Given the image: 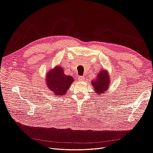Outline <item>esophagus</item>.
Listing matches in <instances>:
<instances>
[{"instance_id":"1","label":"esophagus","mask_w":153,"mask_h":153,"mask_svg":"<svg viewBox=\"0 0 153 153\" xmlns=\"http://www.w3.org/2000/svg\"><path fill=\"white\" fill-rule=\"evenodd\" d=\"M77 79L79 81H83L84 79V76H79L77 77Z\"/></svg>"}]
</instances>
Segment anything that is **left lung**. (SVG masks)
I'll list each match as a JSON object with an SVG mask.
<instances>
[{
    "instance_id": "left-lung-1",
    "label": "left lung",
    "mask_w": 153,
    "mask_h": 153,
    "mask_svg": "<svg viewBox=\"0 0 153 153\" xmlns=\"http://www.w3.org/2000/svg\"><path fill=\"white\" fill-rule=\"evenodd\" d=\"M94 88V91L97 95L105 93L109 88L110 77L109 73L106 70H101L98 73L97 76L91 82Z\"/></svg>"
}]
</instances>
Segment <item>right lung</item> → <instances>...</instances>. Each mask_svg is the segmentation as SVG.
I'll use <instances>...</instances> for the list:
<instances>
[{
    "mask_svg": "<svg viewBox=\"0 0 153 153\" xmlns=\"http://www.w3.org/2000/svg\"><path fill=\"white\" fill-rule=\"evenodd\" d=\"M46 85L55 97L65 95L74 82L71 76L65 75L61 65H56L50 69L45 77Z\"/></svg>",
    "mask_w": 153,
    "mask_h": 153,
    "instance_id": "right-lung-1",
    "label": "right lung"
}]
</instances>
